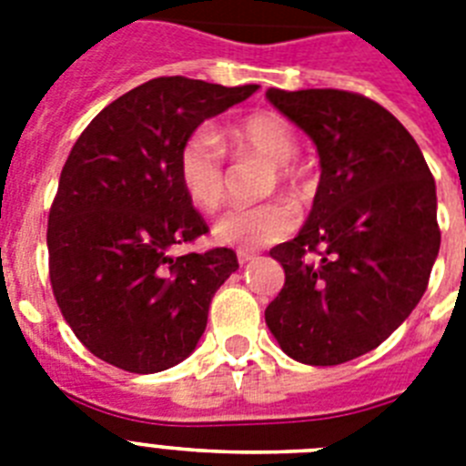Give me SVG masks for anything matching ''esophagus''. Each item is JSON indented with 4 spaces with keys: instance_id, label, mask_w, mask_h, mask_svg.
Instances as JSON below:
<instances>
[{
    "instance_id": "34e87169",
    "label": "esophagus",
    "mask_w": 466,
    "mask_h": 466,
    "mask_svg": "<svg viewBox=\"0 0 466 466\" xmlns=\"http://www.w3.org/2000/svg\"><path fill=\"white\" fill-rule=\"evenodd\" d=\"M237 258H239V265H246V263H251L253 258H256V253H251V251H239V253H237Z\"/></svg>"
}]
</instances>
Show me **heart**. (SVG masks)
I'll use <instances>...</instances> for the list:
<instances>
[{"instance_id": "obj_1", "label": "heart", "mask_w": 466, "mask_h": 466, "mask_svg": "<svg viewBox=\"0 0 466 466\" xmlns=\"http://www.w3.org/2000/svg\"><path fill=\"white\" fill-rule=\"evenodd\" d=\"M237 158H260L272 166V185L293 198H306L310 179L293 158L299 154V132L284 116L260 111L246 116L225 137ZM179 185L198 210L213 213L222 206L227 191L225 154L218 137L208 130H194L177 154ZM299 213L287 201H268L260 206H239L227 210L215 222V239L232 248L251 251L284 239L296 229Z\"/></svg>"}]
</instances>
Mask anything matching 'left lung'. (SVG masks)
I'll list each match as a JSON object with an SVG mask.
<instances>
[{
    "instance_id": "1",
    "label": "left lung",
    "mask_w": 466,
    "mask_h": 466,
    "mask_svg": "<svg viewBox=\"0 0 466 466\" xmlns=\"http://www.w3.org/2000/svg\"><path fill=\"white\" fill-rule=\"evenodd\" d=\"M319 154L306 225L269 256L284 287L265 310L289 358L327 367L370 353L424 296L441 248L436 182L400 120L343 89L265 92Z\"/></svg>"
}]
</instances>
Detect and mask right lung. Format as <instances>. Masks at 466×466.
Here are the masks:
<instances>
[{
	"mask_svg": "<svg viewBox=\"0 0 466 466\" xmlns=\"http://www.w3.org/2000/svg\"><path fill=\"white\" fill-rule=\"evenodd\" d=\"M258 85L156 77L108 104L70 148L49 210V279L89 353L154 374L197 348L215 291L239 268L232 248L175 258L208 232L177 177L179 147Z\"/></svg>",
	"mask_w": 466,
	"mask_h": 466,
	"instance_id": "1",
	"label": "right lung"
}]
</instances>
